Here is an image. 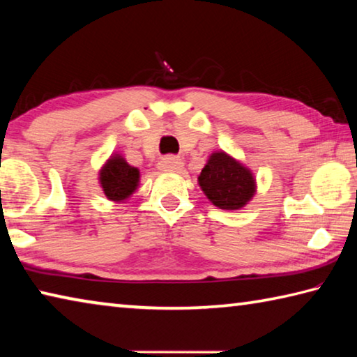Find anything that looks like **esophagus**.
<instances>
[{"instance_id": "obj_1", "label": "esophagus", "mask_w": 357, "mask_h": 357, "mask_svg": "<svg viewBox=\"0 0 357 357\" xmlns=\"http://www.w3.org/2000/svg\"><path fill=\"white\" fill-rule=\"evenodd\" d=\"M183 167H184L183 160H181L179 157H174V155L164 157V159L159 162V168L162 172H179Z\"/></svg>"}]
</instances>
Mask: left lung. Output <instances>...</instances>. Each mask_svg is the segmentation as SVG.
Returning a JSON list of instances; mask_svg holds the SVG:
<instances>
[{"label":"left lung","mask_w":357,"mask_h":357,"mask_svg":"<svg viewBox=\"0 0 357 357\" xmlns=\"http://www.w3.org/2000/svg\"><path fill=\"white\" fill-rule=\"evenodd\" d=\"M198 184L214 206L227 211L245 206L257 192L255 178L249 168L223 151L209 155Z\"/></svg>","instance_id":"obj_1"}]
</instances>
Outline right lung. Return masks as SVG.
<instances>
[{"label": "right lung", "mask_w": 357, "mask_h": 357, "mask_svg": "<svg viewBox=\"0 0 357 357\" xmlns=\"http://www.w3.org/2000/svg\"><path fill=\"white\" fill-rule=\"evenodd\" d=\"M99 183L108 200L123 202L137 190L140 172L129 165L123 155L113 154L100 168Z\"/></svg>", "instance_id": "right-lung-1"}]
</instances>
